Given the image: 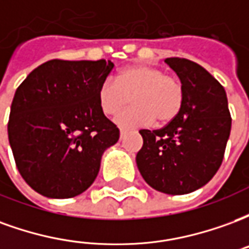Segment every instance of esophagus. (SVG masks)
<instances>
[{
	"instance_id": "34e87169",
	"label": "esophagus",
	"mask_w": 249,
	"mask_h": 249,
	"mask_svg": "<svg viewBox=\"0 0 249 249\" xmlns=\"http://www.w3.org/2000/svg\"><path fill=\"white\" fill-rule=\"evenodd\" d=\"M124 135H125V130L124 129L120 130V139H123V137H124Z\"/></svg>"
}]
</instances>
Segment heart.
<instances>
[{
  "label": "heart",
  "instance_id": "heart-1",
  "mask_svg": "<svg viewBox=\"0 0 249 249\" xmlns=\"http://www.w3.org/2000/svg\"><path fill=\"white\" fill-rule=\"evenodd\" d=\"M132 101V107L116 117V124L133 128L172 121L181 110L184 88L178 77L155 66L136 64L124 68L116 80H105L97 90L98 105L107 116H114Z\"/></svg>",
  "mask_w": 249,
  "mask_h": 249
}]
</instances>
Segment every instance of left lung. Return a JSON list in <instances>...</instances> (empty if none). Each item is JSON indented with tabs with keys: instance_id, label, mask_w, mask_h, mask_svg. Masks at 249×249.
<instances>
[{
	"instance_id": "obj_1",
	"label": "left lung",
	"mask_w": 249,
	"mask_h": 249,
	"mask_svg": "<svg viewBox=\"0 0 249 249\" xmlns=\"http://www.w3.org/2000/svg\"><path fill=\"white\" fill-rule=\"evenodd\" d=\"M165 64L183 84V107L161 129L140 130L144 144L136 162L153 189L185 195L204 187L217 172L232 120L224 88L203 66L178 57Z\"/></svg>"
}]
</instances>
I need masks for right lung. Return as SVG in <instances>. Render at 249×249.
Listing matches in <instances>:
<instances>
[{
	"label": "right lung",
	"mask_w": 249,
	"mask_h": 249,
	"mask_svg": "<svg viewBox=\"0 0 249 249\" xmlns=\"http://www.w3.org/2000/svg\"><path fill=\"white\" fill-rule=\"evenodd\" d=\"M113 62L51 60L17 88L8 123L16 165L42 196L74 197L97 178L103 153L120 137L98 105Z\"/></svg>",
	"instance_id": "1"
}]
</instances>
